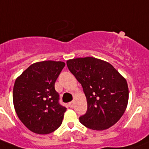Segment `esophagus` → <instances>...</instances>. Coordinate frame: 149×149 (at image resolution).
<instances>
[{
    "mask_svg": "<svg viewBox=\"0 0 149 149\" xmlns=\"http://www.w3.org/2000/svg\"><path fill=\"white\" fill-rule=\"evenodd\" d=\"M69 107H70V108H72V107H74V102H70V103H69Z\"/></svg>",
    "mask_w": 149,
    "mask_h": 149,
    "instance_id": "esophagus-1",
    "label": "esophagus"
}]
</instances>
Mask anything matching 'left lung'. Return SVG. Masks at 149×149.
I'll use <instances>...</instances> for the list:
<instances>
[{
	"instance_id": "1",
	"label": "left lung",
	"mask_w": 149,
	"mask_h": 149,
	"mask_svg": "<svg viewBox=\"0 0 149 149\" xmlns=\"http://www.w3.org/2000/svg\"><path fill=\"white\" fill-rule=\"evenodd\" d=\"M69 70L82 85L87 111L79 121L87 128L104 130L117 123L129 99L127 80L106 61L88 57L67 61Z\"/></svg>"
}]
</instances>
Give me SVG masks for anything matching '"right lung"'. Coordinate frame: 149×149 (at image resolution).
<instances>
[{
  "mask_svg": "<svg viewBox=\"0 0 149 149\" xmlns=\"http://www.w3.org/2000/svg\"><path fill=\"white\" fill-rule=\"evenodd\" d=\"M64 66L61 61L35 63L15 81V111L21 122L32 132L48 134L62 123L67 108L60 104L54 84Z\"/></svg>",
  "mask_w": 149,
  "mask_h": 149,
  "instance_id": "1",
  "label": "right lung"
}]
</instances>
